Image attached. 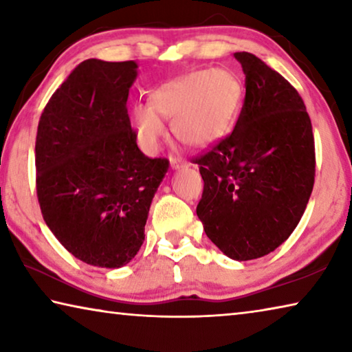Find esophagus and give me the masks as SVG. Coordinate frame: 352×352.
<instances>
[{
  "mask_svg": "<svg viewBox=\"0 0 352 352\" xmlns=\"http://www.w3.org/2000/svg\"><path fill=\"white\" fill-rule=\"evenodd\" d=\"M169 162H170L172 169H183V168H188V166H189L188 162H184V160H182V158H175V157H170Z\"/></svg>",
  "mask_w": 352,
  "mask_h": 352,
  "instance_id": "1",
  "label": "esophagus"
}]
</instances>
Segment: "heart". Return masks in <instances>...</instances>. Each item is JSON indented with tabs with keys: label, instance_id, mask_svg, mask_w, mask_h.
Wrapping results in <instances>:
<instances>
[{
	"label": "heart",
	"instance_id": "obj_1",
	"mask_svg": "<svg viewBox=\"0 0 352 352\" xmlns=\"http://www.w3.org/2000/svg\"><path fill=\"white\" fill-rule=\"evenodd\" d=\"M243 100V83L231 69L204 68L164 82L151 93L148 109L135 107L133 129L147 152H157L164 136L163 119L172 133L190 147H208L233 129Z\"/></svg>",
	"mask_w": 352,
	"mask_h": 352
}]
</instances>
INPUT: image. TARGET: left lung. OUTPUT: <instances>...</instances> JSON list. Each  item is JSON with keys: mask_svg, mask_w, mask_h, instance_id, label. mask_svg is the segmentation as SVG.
<instances>
[{"mask_svg": "<svg viewBox=\"0 0 352 352\" xmlns=\"http://www.w3.org/2000/svg\"><path fill=\"white\" fill-rule=\"evenodd\" d=\"M245 99L234 130L195 158L205 186L197 216L220 252L258 259L294 233L312 194V124L298 91L250 52H234Z\"/></svg>", "mask_w": 352, "mask_h": 352, "instance_id": "1", "label": "left lung"}]
</instances>
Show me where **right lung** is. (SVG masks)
Masks as SVG:
<instances>
[{"label": "right lung", "mask_w": 352, "mask_h": 352, "mask_svg": "<svg viewBox=\"0 0 352 352\" xmlns=\"http://www.w3.org/2000/svg\"><path fill=\"white\" fill-rule=\"evenodd\" d=\"M138 65L88 58L41 113L37 197L57 241L87 264L119 269L144 242L155 192L169 169L136 144L127 113Z\"/></svg>", "instance_id": "obj_1"}]
</instances>
